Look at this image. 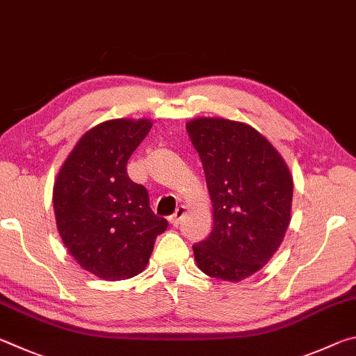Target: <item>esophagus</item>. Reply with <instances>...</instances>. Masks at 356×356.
I'll return each mask as SVG.
<instances>
[{
  "label": "esophagus",
  "instance_id": "34e87169",
  "mask_svg": "<svg viewBox=\"0 0 356 356\" xmlns=\"http://www.w3.org/2000/svg\"><path fill=\"white\" fill-rule=\"evenodd\" d=\"M184 214H186V208L184 207H178L177 208V211H175L173 213V216H170V223L173 227H178L179 225V222H181V219L184 217Z\"/></svg>",
  "mask_w": 356,
  "mask_h": 356
}]
</instances>
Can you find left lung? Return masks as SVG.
I'll return each instance as SVG.
<instances>
[{"label":"left lung","mask_w":356,"mask_h":356,"mask_svg":"<svg viewBox=\"0 0 356 356\" xmlns=\"http://www.w3.org/2000/svg\"><path fill=\"white\" fill-rule=\"evenodd\" d=\"M200 156L214 227L194 247L198 269L241 282L269 263L291 222L292 177L270 142L250 124L195 118L186 124Z\"/></svg>","instance_id":"obj_1"}]
</instances>
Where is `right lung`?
I'll return each instance as SVG.
<instances>
[{
	"instance_id": "add662e5",
	"label": "right lung",
	"mask_w": 356,
	"mask_h": 356,
	"mask_svg": "<svg viewBox=\"0 0 356 356\" xmlns=\"http://www.w3.org/2000/svg\"><path fill=\"white\" fill-rule=\"evenodd\" d=\"M152 122L117 118L81 137L59 170L53 204L62 242L79 266L117 282L140 273L168 222L154 216L148 192L127 164Z\"/></svg>"
}]
</instances>
